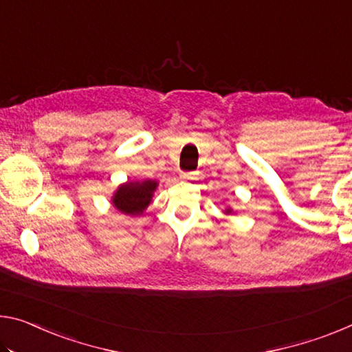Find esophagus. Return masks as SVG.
<instances>
[{
	"instance_id": "1",
	"label": "esophagus",
	"mask_w": 352,
	"mask_h": 352,
	"mask_svg": "<svg viewBox=\"0 0 352 352\" xmlns=\"http://www.w3.org/2000/svg\"><path fill=\"white\" fill-rule=\"evenodd\" d=\"M182 178H185V180H194V178H197V172H182Z\"/></svg>"
}]
</instances>
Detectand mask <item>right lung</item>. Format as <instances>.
Listing matches in <instances>:
<instances>
[{"instance_id": "right-lung-1", "label": "right lung", "mask_w": 352, "mask_h": 352, "mask_svg": "<svg viewBox=\"0 0 352 352\" xmlns=\"http://www.w3.org/2000/svg\"><path fill=\"white\" fill-rule=\"evenodd\" d=\"M156 188V182L146 180L142 183H125L117 189L116 196L113 197L114 206L125 214H139L147 208L152 202L153 191Z\"/></svg>"}]
</instances>
